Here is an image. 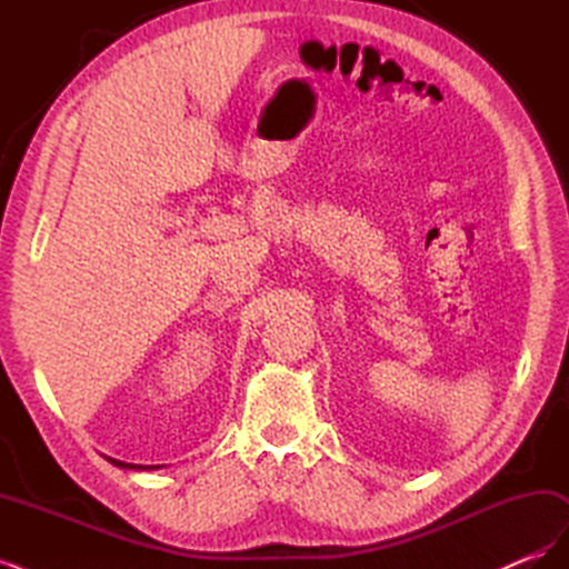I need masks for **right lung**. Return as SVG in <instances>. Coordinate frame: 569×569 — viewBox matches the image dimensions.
I'll use <instances>...</instances> for the list:
<instances>
[{"label":"right lung","mask_w":569,"mask_h":569,"mask_svg":"<svg viewBox=\"0 0 569 569\" xmlns=\"http://www.w3.org/2000/svg\"><path fill=\"white\" fill-rule=\"evenodd\" d=\"M116 468H123V470H157L161 465H132V462H123V460H116V458H107Z\"/></svg>","instance_id":"1"}]
</instances>
